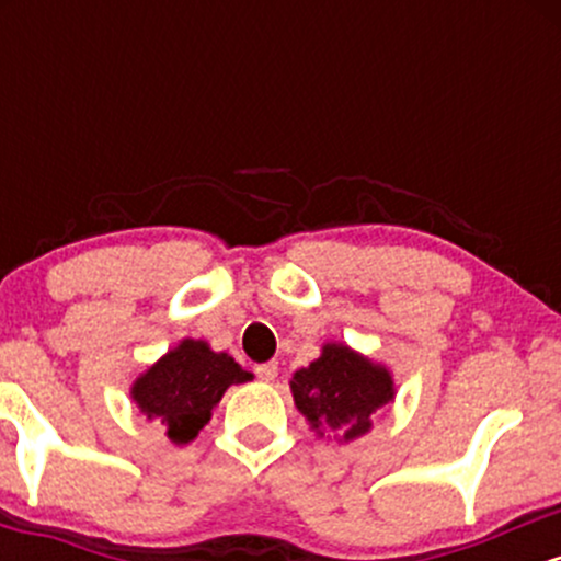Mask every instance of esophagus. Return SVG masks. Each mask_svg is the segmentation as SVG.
<instances>
[{
  "instance_id": "obj_1",
  "label": "esophagus",
  "mask_w": 561,
  "mask_h": 561,
  "mask_svg": "<svg viewBox=\"0 0 561 561\" xmlns=\"http://www.w3.org/2000/svg\"><path fill=\"white\" fill-rule=\"evenodd\" d=\"M255 375H259V379H263V382H272V379H276V375H279V364L268 362V364L255 366Z\"/></svg>"
}]
</instances>
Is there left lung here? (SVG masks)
Instances as JSON below:
<instances>
[{"instance_id":"left-lung-1","label":"left lung","mask_w":561,"mask_h":561,"mask_svg":"<svg viewBox=\"0 0 561 561\" xmlns=\"http://www.w3.org/2000/svg\"><path fill=\"white\" fill-rule=\"evenodd\" d=\"M293 401L319 437L351 443L371 430L377 409L396 401V379L385 364L345 343H324L319 358L289 379Z\"/></svg>"}]
</instances>
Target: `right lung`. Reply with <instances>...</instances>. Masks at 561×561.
I'll use <instances>...</instances> for the list:
<instances>
[{
  "label": "right lung",
  "instance_id": "right-lung-1",
  "mask_svg": "<svg viewBox=\"0 0 561 561\" xmlns=\"http://www.w3.org/2000/svg\"><path fill=\"white\" fill-rule=\"evenodd\" d=\"M248 379L253 375L229 353L214 351L205 340L184 337L134 379L128 396L147 422L163 424L171 443L186 446L210 422L224 392Z\"/></svg>",
  "mask_w": 561,
  "mask_h": 561
}]
</instances>
